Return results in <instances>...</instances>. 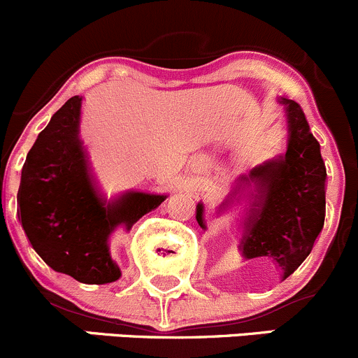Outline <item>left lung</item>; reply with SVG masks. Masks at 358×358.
<instances>
[{
    "instance_id": "left-lung-1",
    "label": "left lung",
    "mask_w": 358,
    "mask_h": 358,
    "mask_svg": "<svg viewBox=\"0 0 358 358\" xmlns=\"http://www.w3.org/2000/svg\"><path fill=\"white\" fill-rule=\"evenodd\" d=\"M287 119V150L237 178L234 199L246 204L241 252L244 259L265 258L287 279L312 251L326 218V164L305 112L279 96ZM232 201V197H230ZM225 201V209L229 202ZM204 206L197 204L201 229Z\"/></svg>"
}]
</instances>
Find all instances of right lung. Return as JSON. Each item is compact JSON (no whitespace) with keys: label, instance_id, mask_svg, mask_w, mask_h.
<instances>
[{"label":"right lung","instance_id":"right-lung-1","mask_svg":"<svg viewBox=\"0 0 358 358\" xmlns=\"http://www.w3.org/2000/svg\"><path fill=\"white\" fill-rule=\"evenodd\" d=\"M81 107V96L69 99L29 150L19 189L20 220L50 268L83 284H107L121 277L110 256V234L117 227L128 232L166 196L100 192L79 138Z\"/></svg>","mask_w":358,"mask_h":358}]
</instances>
